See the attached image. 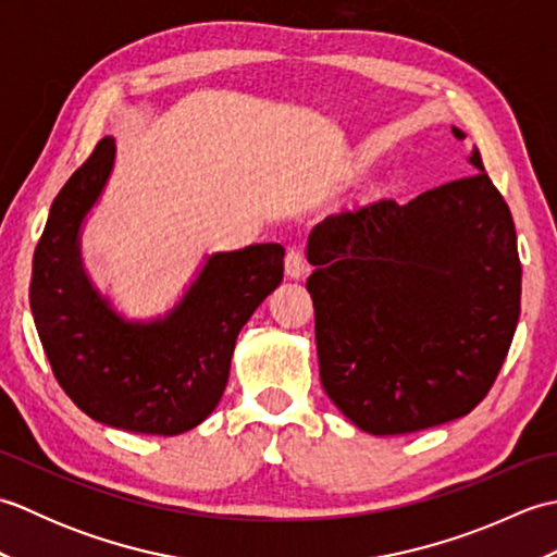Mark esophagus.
Segmentation results:
<instances>
[{"label":"esophagus","mask_w":557,"mask_h":557,"mask_svg":"<svg viewBox=\"0 0 557 557\" xmlns=\"http://www.w3.org/2000/svg\"><path fill=\"white\" fill-rule=\"evenodd\" d=\"M285 272L289 280H304L306 275H309V265H306V258L301 251H287L285 256Z\"/></svg>","instance_id":"obj_1"}]
</instances>
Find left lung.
I'll return each mask as SVG.
<instances>
[{
	"label": "left lung",
	"instance_id": "obj_1",
	"mask_svg": "<svg viewBox=\"0 0 557 557\" xmlns=\"http://www.w3.org/2000/svg\"><path fill=\"white\" fill-rule=\"evenodd\" d=\"M467 162L476 174L407 206L330 215L309 234L321 383L371 435L467 417L512 345L522 297L512 212L476 146Z\"/></svg>",
	"mask_w": 557,
	"mask_h": 557
}]
</instances>
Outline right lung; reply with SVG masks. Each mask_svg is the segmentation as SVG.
I'll return each mask as SVG.
<instances>
[{"label":"right lung","mask_w":557,"mask_h":557,"mask_svg":"<svg viewBox=\"0 0 557 557\" xmlns=\"http://www.w3.org/2000/svg\"><path fill=\"white\" fill-rule=\"evenodd\" d=\"M114 156V138L104 136L57 194L33 256L30 311L54 377L81 411L112 429L180 435L222 399L236 337L282 282L285 248L210 253L170 311L126 318L96 287L81 253Z\"/></svg>","instance_id":"right-lung-1"}]
</instances>
